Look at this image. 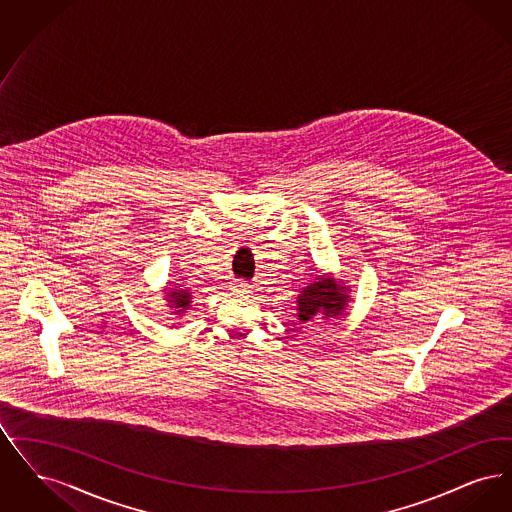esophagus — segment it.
<instances>
[{
	"instance_id": "34e87169",
	"label": "esophagus",
	"mask_w": 512,
	"mask_h": 512,
	"mask_svg": "<svg viewBox=\"0 0 512 512\" xmlns=\"http://www.w3.org/2000/svg\"><path fill=\"white\" fill-rule=\"evenodd\" d=\"M234 292L238 293V295H245V293H249V286L245 282H240V284L234 286Z\"/></svg>"
}]
</instances>
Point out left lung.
Returning <instances> with one entry per match:
<instances>
[{"mask_svg": "<svg viewBox=\"0 0 512 512\" xmlns=\"http://www.w3.org/2000/svg\"><path fill=\"white\" fill-rule=\"evenodd\" d=\"M345 297L340 293V286L332 284L330 280L318 278L315 284H311L309 288L303 290V295H299L297 303H299V313L297 317L303 322L317 317V313H324L326 317H336L340 315L343 305H345Z\"/></svg>", "mask_w": 512, "mask_h": 512, "instance_id": "1", "label": "left lung"}]
</instances>
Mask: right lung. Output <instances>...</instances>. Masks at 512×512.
I'll return each instance as SVG.
<instances>
[{
	"mask_svg": "<svg viewBox=\"0 0 512 512\" xmlns=\"http://www.w3.org/2000/svg\"><path fill=\"white\" fill-rule=\"evenodd\" d=\"M171 292V295H169V303H171L172 307L174 309H180V311H184V309H188L190 307V293L184 292V290H176V292H172V290H169Z\"/></svg>",
	"mask_w": 512,
	"mask_h": 512,
	"instance_id": "right-lung-1",
	"label": "right lung"
}]
</instances>
